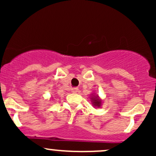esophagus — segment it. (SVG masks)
Wrapping results in <instances>:
<instances>
[{
	"mask_svg": "<svg viewBox=\"0 0 156 156\" xmlns=\"http://www.w3.org/2000/svg\"><path fill=\"white\" fill-rule=\"evenodd\" d=\"M71 91H72L73 93H74V94H76V93L78 92V88H73L72 89H71Z\"/></svg>",
	"mask_w": 156,
	"mask_h": 156,
	"instance_id": "obj_1",
	"label": "esophagus"
}]
</instances>
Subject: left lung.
<instances>
[{"instance_id":"left-lung-1","label":"left lung","mask_w":156,"mask_h":156,"mask_svg":"<svg viewBox=\"0 0 156 156\" xmlns=\"http://www.w3.org/2000/svg\"><path fill=\"white\" fill-rule=\"evenodd\" d=\"M91 101H92V104L93 106L96 107V108H100L102 105V99L100 98V97L97 95L95 93H92V96L90 97Z\"/></svg>"}]
</instances>
